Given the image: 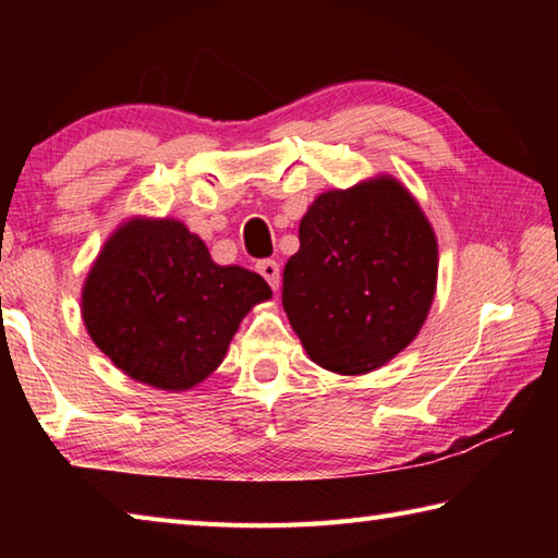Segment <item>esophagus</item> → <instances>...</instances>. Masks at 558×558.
Listing matches in <instances>:
<instances>
[{"instance_id": "34e87169", "label": "esophagus", "mask_w": 558, "mask_h": 558, "mask_svg": "<svg viewBox=\"0 0 558 558\" xmlns=\"http://www.w3.org/2000/svg\"><path fill=\"white\" fill-rule=\"evenodd\" d=\"M256 270L260 272L263 278H266V282H268V286H270L272 290L280 288V266H278L276 260H270V258L258 260V263H256Z\"/></svg>"}]
</instances>
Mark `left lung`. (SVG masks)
I'll return each instance as SVG.
<instances>
[{
	"mask_svg": "<svg viewBox=\"0 0 558 558\" xmlns=\"http://www.w3.org/2000/svg\"><path fill=\"white\" fill-rule=\"evenodd\" d=\"M436 278L428 219L396 179L379 177L317 196L302 216L282 307L315 364L366 374L418 335Z\"/></svg>",
	"mask_w": 558,
	"mask_h": 558,
	"instance_id": "1",
	"label": "left lung"
}]
</instances>
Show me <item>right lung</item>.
<instances>
[{
    "label": "right lung",
    "instance_id": "1",
    "mask_svg": "<svg viewBox=\"0 0 558 558\" xmlns=\"http://www.w3.org/2000/svg\"><path fill=\"white\" fill-rule=\"evenodd\" d=\"M258 272L216 266L204 241L174 219H135L102 245L83 286V323L130 379L165 391L204 381L256 302Z\"/></svg>",
    "mask_w": 558,
    "mask_h": 558
}]
</instances>
